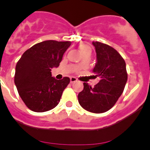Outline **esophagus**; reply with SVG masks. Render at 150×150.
I'll return each mask as SVG.
<instances>
[{"label": "esophagus", "mask_w": 150, "mask_h": 150, "mask_svg": "<svg viewBox=\"0 0 150 150\" xmlns=\"http://www.w3.org/2000/svg\"><path fill=\"white\" fill-rule=\"evenodd\" d=\"M77 81V79H76V77H74V76H72V77H71V83H74V82Z\"/></svg>", "instance_id": "esophagus-1"}]
</instances>
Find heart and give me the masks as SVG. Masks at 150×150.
<instances>
[{"mask_svg": "<svg viewBox=\"0 0 150 150\" xmlns=\"http://www.w3.org/2000/svg\"><path fill=\"white\" fill-rule=\"evenodd\" d=\"M79 51H80V52H81V54L83 55L87 53L91 54V47L88 44H86V43H82V44L79 45Z\"/></svg>", "mask_w": 150, "mask_h": 150, "instance_id": "1", "label": "heart"}]
</instances>
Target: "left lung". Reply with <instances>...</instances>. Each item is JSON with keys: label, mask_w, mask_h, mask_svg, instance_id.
I'll list each match as a JSON object with an SVG mask.
<instances>
[{"label": "left lung", "mask_w": 150, "mask_h": 150, "mask_svg": "<svg viewBox=\"0 0 150 150\" xmlns=\"http://www.w3.org/2000/svg\"><path fill=\"white\" fill-rule=\"evenodd\" d=\"M97 62L93 69L100 81L93 88L83 83L84 88L78 95V101L86 110L101 113L110 110L122 94L128 74L125 62L115 49L105 43L94 41Z\"/></svg>", "instance_id": "left-lung-1"}]
</instances>
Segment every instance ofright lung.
Here are the masks:
<instances>
[{"label": "right lung", "instance_id": "right-lung-1", "mask_svg": "<svg viewBox=\"0 0 150 150\" xmlns=\"http://www.w3.org/2000/svg\"><path fill=\"white\" fill-rule=\"evenodd\" d=\"M70 41L46 40L26 50L16 66L14 82L18 95L28 108L42 112L59 104L70 78L56 79L51 69L58 67Z\"/></svg>", "mask_w": 150, "mask_h": 150}]
</instances>
